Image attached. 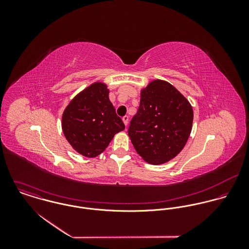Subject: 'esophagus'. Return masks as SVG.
<instances>
[{"mask_svg":"<svg viewBox=\"0 0 249 249\" xmlns=\"http://www.w3.org/2000/svg\"><path fill=\"white\" fill-rule=\"evenodd\" d=\"M128 116H124L123 117V122H124V124H125V125H127V124H128Z\"/></svg>","mask_w":249,"mask_h":249,"instance_id":"34e87169","label":"esophagus"}]
</instances>
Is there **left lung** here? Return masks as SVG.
Masks as SVG:
<instances>
[{"mask_svg": "<svg viewBox=\"0 0 249 249\" xmlns=\"http://www.w3.org/2000/svg\"><path fill=\"white\" fill-rule=\"evenodd\" d=\"M194 113L187 99L171 83L156 79L141 91L140 106L130 121L128 136L142 159L164 164L183 149Z\"/></svg>", "mask_w": 249, "mask_h": 249, "instance_id": "8db88e82", "label": "left lung"}]
</instances>
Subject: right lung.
<instances>
[{
	"label": "right lung",
	"mask_w": 249,
	"mask_h": 249,
	"mask_svg": "<svg viewBox=\"0 0 249 249\" xmlns=\"http://www.w3.org/2000/svg\"><path fill=\"white\" fill-rule=\"evenodd\" d=\"M108 94L105 83L95 82L76 95L63 112V133L72 148L85 157L101 154L114 135L124 129Z\"/></svg>",
	"instance_id": "obj_1"
}]
</instances>
